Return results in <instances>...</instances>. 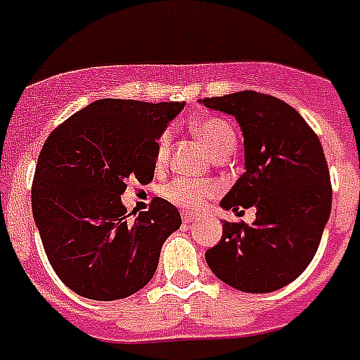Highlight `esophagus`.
Segmentation results:
<instances>
[{"mask_svg": "<svg viewBox=\"0 0 360 360\" xmlns=\"http://www.w3.org/2000/svg\"><path fill=\"white\" fill-rule=\"evenodd\" d=\"M195 216H198V214H195V212H185V214H183V221H185V223H192L195 219Z\"/></svg>", "mask_w": 360, "mask_h": 360, "instance_id": "esophagus-1", "label": "esophagus"}]
</instances>
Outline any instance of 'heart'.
Masks as SVG:
<instances>
[{"mask_svg": "<svg viewBox=\"0 0 360 360\" xmlns=\"http://www.w3.org/2000/svg\"><path fill=\"white\" fill-rule=\"evenodd\" d=\"M194 131L201 139V143L205 144V148L210 152V155L221 152L225 148H234V144H236L234 128L225 119L210 117V119L199 120L194 126ZM168 150H170V134H165L159 139V143H157V165H162L166 161ZM216 194V183L205 179L175 177V179H172L170 183H166L162 186V195H165V199H168L170 203L177 205L181 208H199L208 198H212Z\"/></svg>", "mask_w": 360, "mask_h": 360, "instance_id": "1", "label": "heart"}]
</instances>
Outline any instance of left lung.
<instances>
[{"label":"left lung","mask_w":360,"mask_h":360,"mask_svg":"<svg viewBox=\"0 0 360 360\" xmlns=\"http://www.w3.org/2000/svg\"><path fill=\"white\" fill-rule=\"evenodd\" d=\"M238 120L245 172L221 208H256V219L223 221L205 252L221 282L243 292H273L297 280L319 249L331 212V181L322 144L295 108L276 96L240 91L199 101Z\"/></svg>","instance_id":"1"}]
</instances>
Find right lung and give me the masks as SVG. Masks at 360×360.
<instances>
[{"instance_id":"obj_1","label":"right lung","mask_w":360,"mask_h":360,"mask_svg":"<svg viewBox=\"0 0 360 360\" xmlns=\"http://www.w3.org/2000/svg\"><path fill=\"white\" fill-rule=\"evenodd\" d=\"M185 102L102 98L69 117L41 148L32 216L54 273L91 300H119L155 274L161 247L181 226L179 210L155 198L129 219L126 179L148 185L157 139Z\"/></svg>"}]
</instances>
